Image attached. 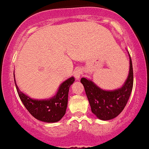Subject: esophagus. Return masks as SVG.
Instances as JSON below:
<instances>
[{
	"mask_svg": "<svg viewBox=\"0 0 149 149\" xmlns=\"http://www.w3.org/2000/svg\"><path fill=\"white\" fill-rule=\"evenodd\" d=\"M82 74H83V71L81 68H76L75 70L74 71V77H75L76 79L80 78Z\"/></svg>",
	"mask_w": 149,
	"mask_h": 149,
	"instance_id": "esophagus-1",
	"label": "esophagus"
}]
</instances>
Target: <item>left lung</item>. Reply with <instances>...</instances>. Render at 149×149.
I'll return each instance as SVG.
<instances>
[{"instance_id": "obj_1", "label": "left lung", "mask_w": 149, "mask_h": 149, "mask_svg": "<svg viewBox=\"0 0 149 149\" xmlns=\"http://www.w3.org/2000/svg\"><path fill=\"white\" fill-rule=\"evenodd\" d=\"M81 82L84 86L93 113L101 120L114 119L125 108L133 89L134 73L131 56L128 76L125 83L119 89L112 91L103 90L85 77L81 78Z\"/></svg>"}]
</instances>
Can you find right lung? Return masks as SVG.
<instances>
[{
    "label": "right lung",
    "mask_w": 149,
    "mask_h": 149,
    "mask_svg": "<svg viewBox=\"0 0 149 149\" xmlns=\"http://www.w3.org/2000/svg\"><path fill=\"white\" fill-rule=\"evenodd\" d=\"M74 81L73 77L67 79L60 85L54 97L45 100L30 98L19 90L15 81V84L18 96L29 113L38 120L51 123L58 122L65 115L68 104V90Z\"/></svg>",
    "instance_id": "add662e5"
}]
</instances>
